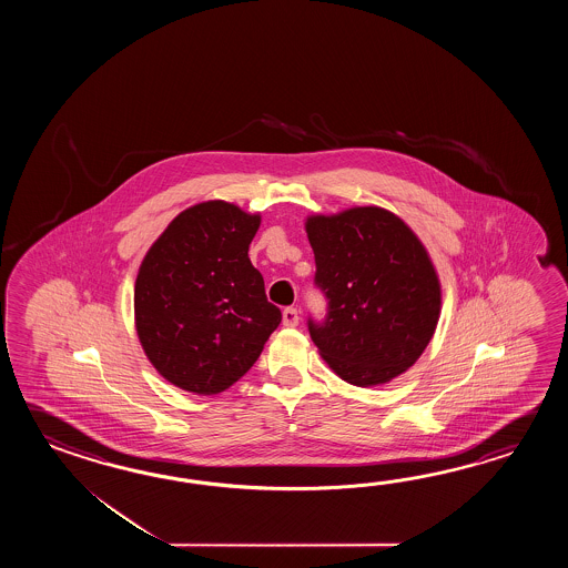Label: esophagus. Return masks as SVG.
<instances>
[{
    "label": "esophagus",
    "instance_id": "34e87169",
    "mask_svg": "<svg viewBox=\"0 0 568 568\" xmlns=\"http://www.w3.org/2000/svg\"><path fill=\"white\" fill-rule=\"evenodd\" d=\"M282 323L286 326H296L301 323V314H298V308H294V306H288V308H284V313H282Z\"/></svg>",
    "mask_w": 568,
    "mask_h": 568
}]
</instances>
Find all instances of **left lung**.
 Returning a JSON list of instances; mask_svg holds the SVG:
<instances>
[{"label":"left lung","instance_id":"obj_1","mask_svg":"<svg viewBox=\"0 0 568 568\" xmlns=\"http://www.w3.org/2000/svg\"><path fill=\"white\" fill-rule=\"evenodd\" d=\"M323 321L308 331L331 369L353 386L404 374L435 335L440 284L410 227L379 206L306 221Z\"/></svg>","mask_w":568,"mask_h":568}]
</instances>
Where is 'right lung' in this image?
Returning <instances> with one entry per match:
<instances>
[{"label": "right lung", "mask_w": 568, "mask_h": 568, "mask_svg": "<svg viewBox=\"0 0 568 568\" xmlns=\"http://www.w3.org/2000/svg\"><path fill=\"white\" fill-rule=\"evenodd\" d=\"M260 215L209 201L182 211L138 272L135 328L170 384L213 396L257 362L282 313L250 262Z\"/></svg>", "instance_id": "obj_1"}]
</instances>
